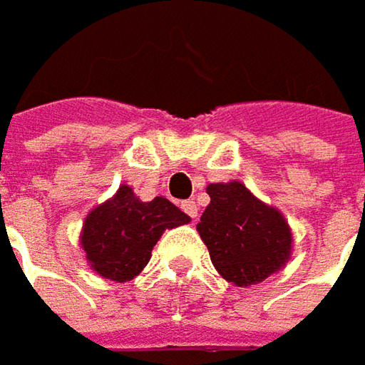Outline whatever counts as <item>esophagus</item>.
I'll return each mask as SVG.
<instances>
[{
  "label": "esophagus",
  "instance_id": "esophagus-1",
  "mask_svg": "<svg viewBox=\"0 0 365 365\" xmlns=\"http://www.w3.org/2000/svg\"><path fill=\"white\" fill-rule=\"evenodd\" d=\"M182 209L183 213L190 217L192 221H196V217H198V207H196L194 200H185V202H182Z\"/></svg>",
  "mask_w": 365,
  "mask_h": 365
}]
</instances>
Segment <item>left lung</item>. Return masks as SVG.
Returning a JSON list of instances; mask_svg holds the SVG:
<instances>
[{"instance_id":"8db88e82","label":"left lung","mask_w":365,"mask_h":365,"mask_svg":"<svg viewBox=\"0 0 365 365\" xmlns=\"http://www.w3.org/2000/svg\"><path fill=\"white\" fill-rule=\"evenodd\" d=\"M209 207L196 225L221 278L259 284L280 272L292 252V232L278 209L261 202L245 183H209Z\"/></svg>"}]
</instances>
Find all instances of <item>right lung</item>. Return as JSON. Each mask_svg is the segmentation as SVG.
<instances>
[{
	"label": "right lung",
	"mask_w": 365,
	"mask_h": 365,
	"mask_svg": "<svg viewBox=\"0 0 365 365\" xmlns=\"http://www.w3.org/2000/svg\"><path fill=\"white\" fill-rule=\"evenodd\" d=\"M187 221L190 217L171 200L156 196L144 202L123 183L110 200L98 205L85 217L81 249L98 276L129 282L148 265L163 232Z\"/></svg>",
	"instance_id": "add662e5"
}]
</instances>
